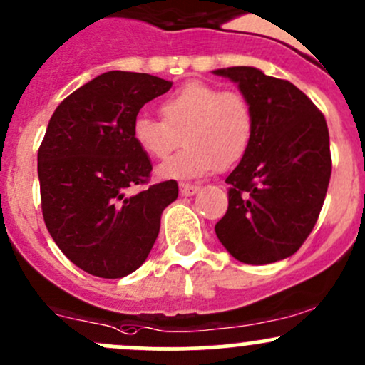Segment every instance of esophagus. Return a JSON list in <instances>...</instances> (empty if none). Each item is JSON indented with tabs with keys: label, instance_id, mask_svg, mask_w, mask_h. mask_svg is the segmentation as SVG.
Returning <instances> with one entry per match:
<instances>
[{
	"label": "esophagus",
	"instance_id": "34e87169",
	"mask_svg": "<svg viewBox=\"0 0 365 365\" xmlns=\"http://www.w3.org/2000/svg\"><path fill=\"white\" fill-rule=\"evenodd\" d=\"M200 186H193V184H179V191H181L182 197H193L195 193H198Z\"/></svg>",
	"mask_w": 365,
	"mask_h": 365
}]
</instances>
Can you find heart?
I'll list each match as a JSON object with an SVG mask.
<instances>
[{"mask_svg": "<svg viewBox=\"0 0 365 365\" xmlns=\"http://www.w3.org/2000/svg\"><path fill=\"white\" fill-rule=\"evenodd\" d=\"M162 120L139 115L132 139L150 158L163 160L181 143L186 146L158 167L160 179H198L215 165L240 162L254 139V115L242 93L191 81L162 101Z\"/></svg>", "mask_w": 365, "mask_h": 365, "instance_id": "1", "label": "heart"}]
</instances>
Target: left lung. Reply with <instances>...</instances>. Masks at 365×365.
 Listing matches in <instances>:
<instances>
[{"mask_svg":"<svg viewBox=\"0 0 365 365\" xmlns=\"http://www.w3.org/2000/svg\"><path fill=\"white\" fill-rule=\"evenodd\" d=\"M238 85L254 115V139L226 178L228 210L215 235L235 259L269 264L292 256L322 210L331 150L322 113L287 80L257 68L215 69Z\"/></svg>","mask_w":365,"mask_h":365,"instance_id":"left-lung-1","label":"left lung"}]
</instances>
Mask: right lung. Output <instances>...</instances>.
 Wrapping results in <instances>:
<instances>
[{
  "instance_id": "add662e5",
  "label": "right lung",
  "mask_w": 365,
  "mask_h": 365,
  "mask_svg": "<svg viewBox=\"0 0 365 365\" xmlns=\"http://www.w3.org/2000/svg\"><path fill=\"white\" fill-rule=\"evenodd\" d=\"M172 81L146 73L108 71L74 90L53 111L40 150L41 210L58 249L101 278L135 272L151 252L175 181L153 184L150 156L132 139L139 109Z\"/></svg>"
}]
</instances>
